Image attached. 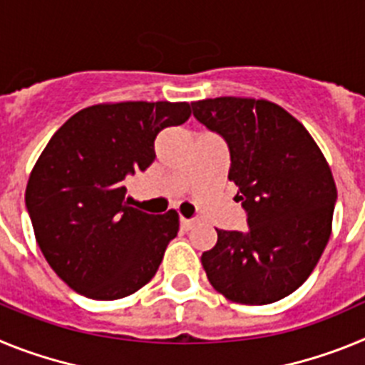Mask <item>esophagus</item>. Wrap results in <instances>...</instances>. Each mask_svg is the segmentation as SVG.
I'll use <instances>...</instances> for the list:
<instances>
[{
	"mask_svg": "<svg viewBox=\"0 0 365 365\" xmlns=\"http://www.w3.org/2000/svg\"><path fill=\"white\" fill-rule=\"evenodd\" d=\"M195 225V221L193 219H186V217H180V227L185 228V230H190V228Z\"/></svg>",
	"mask_w": 365,
	"mask_h": 365,
	"instance_id": "esophagus-1",
	"label": "esophagus"
}]
</instances>
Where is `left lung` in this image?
I'll return each instance as SVG.
<instances>
[{"mask_svg": "<svg viewBox=\"0 0 365 365\" xmlns=\"http://www.w3.org/2000/svg\"><path fill=\"white\" fill-rule=\"evenodd\" d=\"M193 117L230 150L228 179L247 210L248 232L217 230L201 256L227 299L267 305L311 276L333 230L336 185L302 122L269 100L219 96L192 102Z\"/></svg>", "mask_w": 365, "mask_h": 365, "instance_id": "8db88e82", "label": "left lung"}]
</instances>
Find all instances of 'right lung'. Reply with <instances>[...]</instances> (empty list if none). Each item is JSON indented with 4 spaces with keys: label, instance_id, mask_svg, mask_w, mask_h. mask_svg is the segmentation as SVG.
Returning a JSON list of instances; mask_svg holds the SVG:
<instances>
[{
    "label": "right lung",
    "instance_id": "add662e5",
    "mask_svg": "<svg viewBox=\"0 0 365 365\" xmlns=\"http://www.w3.org/2000/svg\"><path fill=\"white\" fill-rule=\"evenodd\" d=\"M188 102H115L82 109L51 137L25 190L38 247L78 294L118 299L155 276L179 214L125 201V175L155 159V137L190 117Z\"/></svg>",
    "mask_w": 365,
    "mask_h": 365
}]
</instances>
